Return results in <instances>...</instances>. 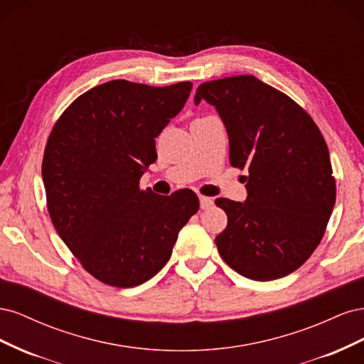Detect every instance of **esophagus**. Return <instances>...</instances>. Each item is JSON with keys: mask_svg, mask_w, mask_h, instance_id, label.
<instances>
[{"mask_svg": "<svg viewBox=\"0 0 364 364\" xmlns=\"http://www.w3.org/2000/svg\"><path fill=\"white\" fill-rule=\"evenodd\" d=\"M199 200H200V208L202 209H208L209 206H213V203H214L211 197H205V196H200Z\"/></svg>", "mask_w": 364, "mask_h": 364, "instance_id": "obj_1", "label": "esophagus"}]
</instances>
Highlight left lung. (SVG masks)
Masks as SVG:
<instances>
[{"instance_id":"1","label":"left lung","mask_w":364,"mask_h":364,"mask_svg":"<svg viewBox=\"0 0 364 364\" xmlns=\"http://www.w3.org/2000/svg\"><path fill=\"white\" fill-rule=\"evenodd\" d=\"M229 136L232 167L247 168L246 202L215 200L228 226L215 237L229 267L253 281L287 277L311 257L336 203L326 142L311 117L255 75L202 83Z\"/></svg>"}]
</instances>
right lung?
I'll list each match as a JSON object with an SVG mask.
<instances>
[{
	"mask_svg": "<svg viewBox=\"0 0 364 364\" xmlns=\"http://www.w3.org/2000/svg\"><path fill=\"white\" fill-rule=\"evenodd\" d=\"M191 87L111 80L77 97L50 134L42 179L51 222L85 270L112 287L155 277L199 211L191 190H139L141 176L158 159L155 138L182 111Z\"/></svg>",
	"mask_w": 364,
	"mask_h": 364,
	"instance_id": "obj_1",
	"label": "right lung"
}]
</instances>
